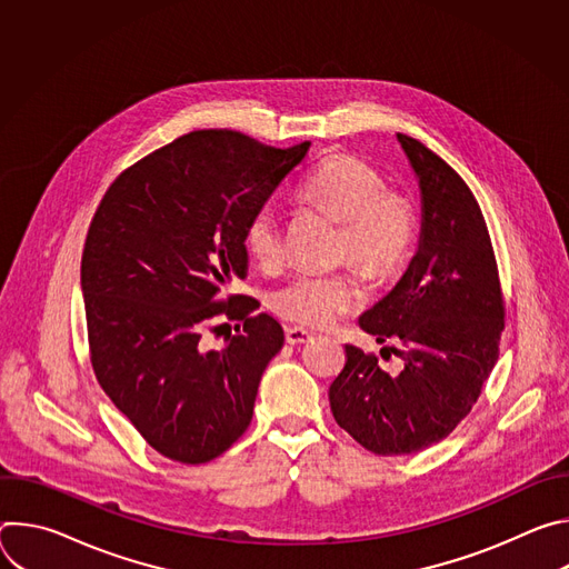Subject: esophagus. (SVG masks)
I'll use <instances>...</instances> for the list:
<instances>
[{
    "instance_id": "esophagus-1",
    "label": "esophagus",
    "mask_w": 569,
    "mask_h": 569,
    "mask_svg": "<svg viewBox=\"0 0 569 569\" xmlns=\"http://www.w3.org/2000/svg\"><path fill=\"white\" fill-rule=\"evenodd\" d=\"M310 340V333L306 331V329H301V327H290V329H286V342L288 345H303V342H308Z\"/></svg>"
}]
</instances>
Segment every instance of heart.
Returning a JSON list of instances; mask_svg holds the SVG:
<instances>
[{
	"instance_id": "1",
	"label": "heart",
	"mask_w": 569,
	"mask_h": 569,
	"mask_svg": "<svg viewBox=\"0 0 569 569\" xmlns=\"http://www.w3.org/2000/svg\"><path fill=\"white\" fill-rule=\"evenodd\" d=\"M303 196L345 222L340 257L353 259L369 277L387 279L408 263L417 240V209L410 198L389 191L385 178L351 154L321 159L301 184ZM246 248L266 268L283 259L281 213L259 207L246 224ZM365 299L356 272H308L272 295V308L301 327H329Z\"/></svg>"
}]
</instances>
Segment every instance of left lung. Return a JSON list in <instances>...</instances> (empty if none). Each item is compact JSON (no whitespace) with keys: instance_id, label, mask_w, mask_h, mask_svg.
I'll return each mask as SVG.
<instances>
[{"instance_id":"left-lung-1","label":"left lung","mask_w":569,"mask_h":569,"mask_svg":"<svg viewBox=\"0 0 569 569\" xmlns=\"http://www.w3.org/2000/svg\"><path fill=\"white\" fill-rule=\"evenodd\" d=\"M421 189L419 250L396 288L367 310L360 329L391 349L400 373L347 345L329 389L331 412L373 455H412L448 437L477 402L500 356L505 299L481 209L446 161L396 134ZM382 349V351H385Z\"/></svg>"}]
</instances>
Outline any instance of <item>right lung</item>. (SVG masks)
Masks as SVG:
<instances>
[{
  "mask_svg": "<svg viewBox=\"0 0 569 569\" xmlns=\"http://www.w3.org/2000/svg\"><path fill=\"white\" fill-rule=\"evenodd\" d=\"M308 148L193 130L126 169L92 218L80 261L90 360L119 412L173 461L216 459L252 421L283 329L257 299L224 292L248 277V220ZM218 316L243 331L207 352L201 329Z\"/></svg>",
  "mask_w": 569,
  "mask_h": 569,
  "instance_id": "obj_1",
  "label": "right lung"
}]
</instances>
